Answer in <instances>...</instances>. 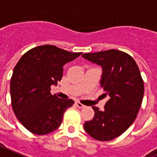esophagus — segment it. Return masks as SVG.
Returning <instances> with one entry per match:
<instances>
[{
	"instance_id": "34e87169",
	"label": "esophagus",
	"mask_w": 157,
	"mask_h": 157,
	"mask_svg": "<svg viewBox=\"0 0 157 157\" xmlns=\"http://www.w3.org/2000/svg\"><path fill=\"white\" fill-rule=\"evenodd\" d=\"M75 104H76V106H77V107H78V108H80V109H81V108H84V107H85V105H82V104H81V102H79V101H76V102L75 103Z\"/></svg>"
}]
</instances>
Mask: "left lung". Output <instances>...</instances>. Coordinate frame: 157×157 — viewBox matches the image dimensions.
I'll return each mask as SVG.
<instances>
[{"instance_id": "obj_1", "label": "left lung", "mask_w": 157, "mask_h": 157, "mask_svg": "<svg viewBox=\"0 0 157 157\" xmlns=\"http://www.w3.org/2000/svg\"><path fill=\"white\" fill-rule=\"evenodd\" d=\"M82 57L102 67L100 86L109 96L103 111L92 107L94 118L84 124V128L94 139L110 141L124 133L137 118L144 94L139 68L130 55L119 50L84 53Z\"/></svg>"}]
</instances>
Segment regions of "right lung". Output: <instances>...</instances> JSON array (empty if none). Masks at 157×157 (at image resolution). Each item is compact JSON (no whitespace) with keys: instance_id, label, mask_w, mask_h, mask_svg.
<instances>
[{"instance_id":"add662e5","label":"right lung","mask_w":157,"mask_h":157,"mask_svg":"<svg viewBox=\"0 0 157 157\" xmlns=\"http://www.w3.org/2000/svg\"><path fill=\"white\" fill-rule=\"evenodd\" d=\"M81 52H70L53 45L29 50L14 68L10 80L12 109L18 120L33 134L57 129L63 113L74 104L51 94V86L62 80L63 66Z\"/></svg>"}]
</instances>
